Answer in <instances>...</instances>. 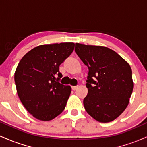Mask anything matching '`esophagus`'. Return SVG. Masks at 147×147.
I'll return each instance as SVG.
<instances>
[{
    "label": "esophagus",
    "instance_id": "34e87169",
    "mask_svg": "<svg viewBox=\"0 0 147 147\" xmlns=\"http://www.w3.org/2000/svg\"><path fill=\"white\" fill-rule=\"evenodd\" d=\"M71 88H72V90H76V89L77 88H78V86H72Z\"/></svg>",
    "mask_w": 147,
    "mask_h": 147
}]
</instances>
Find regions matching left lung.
<instances>
[{
	"instance_id": "8db88e82",
	"label": "left lung",
	"mask_w": 147,
	"mask_h": 147,
	"mask_svg": "<svg viewBox=\"0 0 147 147\" xmlns=\"http://www.w3.org/2000/svg\"><path fill=\"white\" fill-rule=\"evenodd\" d=\"M75 50L88 68L86 111L99 122L113 121L127 107L133 92L129 64L106 47L75 43Z\"/></svg>"
}]
</instances>
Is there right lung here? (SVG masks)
<instances>
[{
  "instance_id": "right-lung-1",
  "label": "right lung",
  "mask_w": 147,
  "mask_h": 147,
  "mask_svg": "<svg viewBox=\"0 0 147 147\" xmlns=\"http://www.w3.org/2000/svg\"><path fill=\"white\" fill-rule=\"evenodd\" d=\"M74 48V43L39 45L25 54L18 64L14 81L18 97L39 120H52L66 106L71 87L59 82L62 77L59 68Z\"/></svg>"
}]
</instances>
